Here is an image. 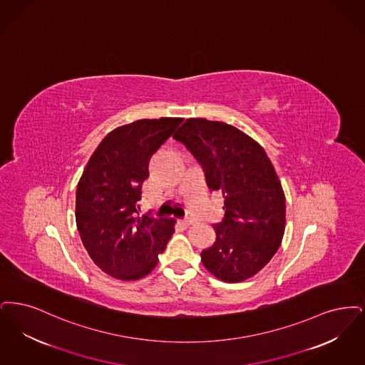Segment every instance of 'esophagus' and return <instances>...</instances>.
I'll return each instance as SVG.
<instances>
[{"mask_svg": "<svg viewBox=\"0 0 365 365\" xmlns=\"http://www.w3.org/2000/svg\"><path fill=\"white\" fill-rule=\"evenodd\" d=\"M181 222L184 223L185 226H190V225H192V223L195 222V220H193V218H190V217H187V218L181 220Z\"/></svg>", "mask_w": 365, "mask_h": 365, "instance_id": "34e87169", "label": "esophagus"}]
</instances>
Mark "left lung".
I'll list each match as a JSON object with an SVG mask.
<instances>
[{
	"mask_svg": "<svg viewBox=\"0 0 365 365\" xmlns=\"http://www.w3.org/2000/svg\"><path fill=\"white\" fill-rule=\"evenodd\" d=\"M200 165L207 187L221 190L222 221L202 262L223 282H241L263 269L285 232V195L266 151L237 128L187 120L173 135Z\"/></svg>",
	"mask_w": 365,
	"mask_h": 365,
	"instance_id": "8db88e82",
	"label": "left lung"
}]
</instances>
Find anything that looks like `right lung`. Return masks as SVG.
<instances>
[{
  "mask_svg": "<svg viewBox=\"0 0 365 365\" xmlns=\"http://www.w3.org/2000/svg\"><path fill=\"white\" fill-rule=\"evenodd\" d=\"M182 118L139 120L111 130L88 160L76 190V225L96 266L123 281L145 277L175 233V218L142 215L138 202L150 159Z\"/></svg>",
  "mask_w": 365,
  "mask_h": 365,
  "instance_id": "add662e5",
  "label": "right lung"
}]
</instances>
